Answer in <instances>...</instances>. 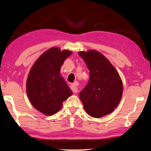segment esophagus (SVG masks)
<instances>
[{"label": "esophagus", "mask_w": 151, "mask_h": 151, "mask_svg": "<svg viewBox=\"0 0 151 151\" xmlns=\"http://www.w3.org/2000/svg\"><path fill=\"white\" fill-rule=\"evenodd\" d=\"M76 85H77V83L72 84V85H70V89L72 90L73 93H77V91H78L77 87H76Z\"/></svg>", "instance_id": "34e87169"}]
</instances>
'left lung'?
I'll return each instance as SVG.
<instances>
[{
	"label": "left lung",
	"mask_w": 151,
	"mask_h": 151,
	"mask_svg": "<svg viewBox=\"0 0 151 151\" xmlns=\"http://www.w3.org/2000/svg\"><path fill=\"white\" fill-rule=\"evenodd\" d=\"M78 55L90 71V78L79 97L85 111L94 118L111 113L121 101L123 86L116 68L110 61L94 50L80 51Z\"/></svg>",
	"instance_id": "left-lung-1"
}]
</instances>
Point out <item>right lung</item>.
I'll return each instance as SVG.
<instances>
[{"instance_id": "right-lung-1", "label": "right lung", "mask_w": 151, "mask_h": 151, "mask_svg": "<svg viewBox=\"0 0 151 151\" xmlns=\"http://www.w3.org/2000/svg\"><path fill=\"white\" fill-rule=\"evenodd\" d=\"M72 51L52 47L36 60L27 81V93L35 108L46 115H53L73 92L60 76V67Z\"/></svg>"}]
</instances>
